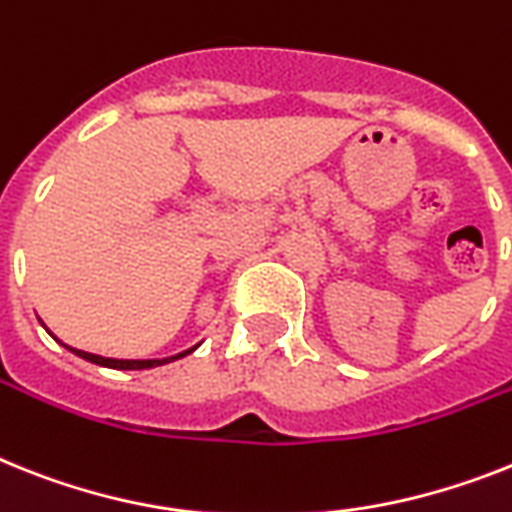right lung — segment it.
Masks as SVG:
<instances>
[{
    "mask_svg": "<svg viewBox=\"0 0 512 512\" xmlns=\"http://www.w3.org/2000/svg\"><path fill=\"white\" fill-rule=\"evenodd\" d=\"M46 332H49V329H46ZM49 335H52V332H49ZM54 340H57V337H54ZM62 345H65V342H62ZM65 348L70 350V353H75L78 358H83V361H91V363H96V366H107V369H122V371L154 369V366L177 361V358L188 356V353H193V350H196V348H188V350H183V353H177V356H170V358H104V356H96V353H86V350L70 348V345H65Z\"/></svg>",
    "mask_w": 512,
    "mask_h": 512,
    "instance_id": "obj_1",
    "label": "right lung"
}]
</instances>
